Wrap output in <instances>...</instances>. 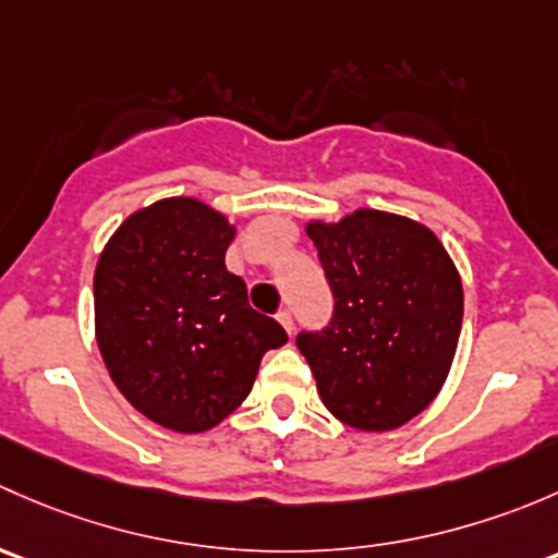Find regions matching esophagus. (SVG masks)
I'll return each instance as SVG.
<instances>
[{
	"label": "esophagus",
	"instance_id": "obj_1",
	"mask_svg": "<svg viewBox=\"0 0 558 558\" xmlns=\"http://www.w3.org/2000/svg\"><path fill=\"white\" fill-rule=\"evenodd\" d=\"M277 319H279V325L284 327V330L292 336V314H290V308H279Z\"/></svg>",
	"mask_w": 558,
	"mask_h": 558
}]
</instances>
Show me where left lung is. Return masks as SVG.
Masks as SVG:
<instances>
[{
    "label": "left lung",
    "mask_w": 558,
    "mask_h": 558,
    "mask_svg": "<svg viewBox=\"0 0 558 558\" xmlns=\"http://www.w3.org/2000/svg\"><path fill=\"white\" fill-rule=\"evenodd\" d=\"M336 295L327 330L298 336L317 392L338 422L389 433L424 411L449 378L462 330V279L424 222L360 206L308 220Z\"/></svg>",
    "instance_id": "obj_1"
}]
</instances>
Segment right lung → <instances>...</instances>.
<instances>
[{"label":"right lung","mask_w":558,"mask_h":558,"mask_svg":"<svg viewBox=\"0 0 558 558\" xmlns=\"http://www.w3.org/2000/svg\"><path fill=\"white\" fill-rule=\"evenodd\" d=\"M236 226L193 195L131 211L101 250L94 327L125 400L174 433H206L244 403L268 349L287 343L226 268Z\"/></svg>","instance_id":"1"}]
</instances>
